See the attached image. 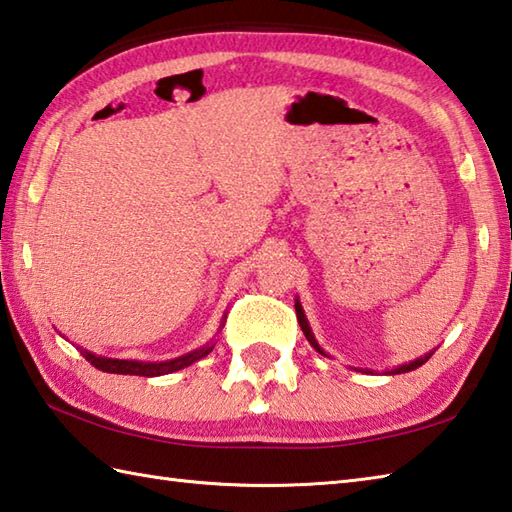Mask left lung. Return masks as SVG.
Listing matches in <instances>:
<instances>
[{
    "mask_svg": "<svg viewBox=\"0 0 512 512\" xmlns=\"http://www.w3.org/2000/svg\"><path fill=\"white\" fill-rule=\"evenodd\" d=\"M296 316H298V325H300V329H302V333H305V338L309 340V344L311 347H314L318 353H322V356H327L325 351H322V347L318 344V340L314 338V331H311V327H309V320H307V316H305V309H302V305H300V300L296 298ZM435 353V349L433 351H429V353H424V356H420V358H415V360H411V362H406V364H400V367H393V369H387L384 373L387 375H398V373H409V371H413V369H417V367H422V364L429 360L431 356ZM327 358H331V356H327ZM353 371H367V373H373V369H358V367H353Z\"/></svg>",
    "mask_w": 512,
    "mask_h": 512,
    "instance_id": "left-lung-1",
    "label": "left lung"
}]
</instances>
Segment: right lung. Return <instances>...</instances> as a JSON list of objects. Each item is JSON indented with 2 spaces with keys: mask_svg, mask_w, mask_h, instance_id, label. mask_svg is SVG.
<instances>
[{
  "mask_svg": "<svg viewBox=\"0 0 512 512\" xmlns=\"http://www.w3.org/2000/svg\"><path fill=\"white\" fill-rule=\"evenodd\" d=\"M225 318L221 320V329L225 325ZM218 329V331H221ZM214 340H210L205 344V347H198L190 353H185V356H179L174 360H165V362H143V360H119V358H103V356H97V353H92L88 349H79L81 356L86 358L92 367L95 369H101L106 373H119V375H143V378H156V375H168V373H174V371H181L185 367H190L192 362L205 358L207 353H212L214 349Z\"/></svg>",
  "mask_w": 512,
  "mask_h": 512,
  "instance_id": "right-lung-1",
  "label": "right lung"
}]
</instances>
